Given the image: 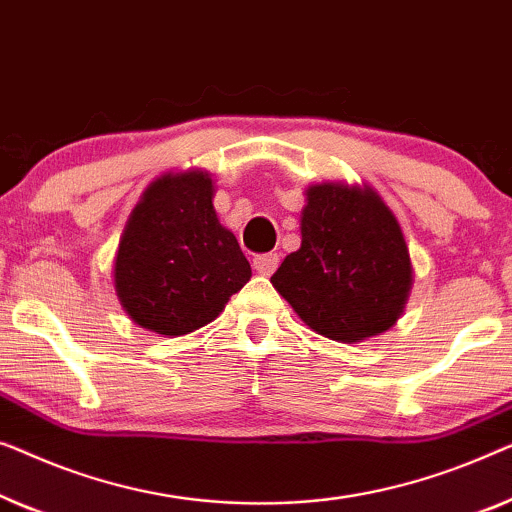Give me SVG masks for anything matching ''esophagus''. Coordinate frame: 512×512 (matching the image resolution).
Listing matches in <instances>:
<instances>
[{
  "label": "esophagus",
  "instance_id": "34e87169",
  "mask_svg": "<svg viewBox=\"0 0 512 512\" xmlns=\"http://www.w3.org/2000/svg\"><path fill=\"white\" fill-rule=\"evenodd\" d=\"M278 262H280L278 253H264L253 259V266L257 273H262V276H271V273L278 269Z\"/></svg>",
  "mask_w": 512,
  "mask_h": 512
}]
</instances>
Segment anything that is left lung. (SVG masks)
<instances>
[{
    "label": "left lung",
    "mask_w": 512,
    "mask_h": 512,
    "mask_svg": "<svg viewBox=\"0 0 512 512\" xmlns=\"http://www.w3.org/2000/svg\"><path fill=\"white\" fill-rule=\"evenodd\" d=\"M271 283L313 331L357 343L399 320L413 269L397 218L371 187L322 183L306 190L301 248Z\"/></svg>",
    "instance_id": "left-lung-1"
}]
</instances>
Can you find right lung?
Segmentation results:
<instances>
[{
  "label": "right lung",
  "instance_id": "obj_1",
  "mask_svg": "<svg viewBox=\"0 0 512 512\" xmlns=\"http://www.w3.org/2000/svg\"><path fill=\"white\" fill-rule=\"evenodd\" d=\"M253 271L220 225L204 171L162 176L134 208L115 257V292L129 318L181 336L218 318Z\"/></svg>",
  "mask_w": 512,
  "mask_h": 512
}]
</instances>
